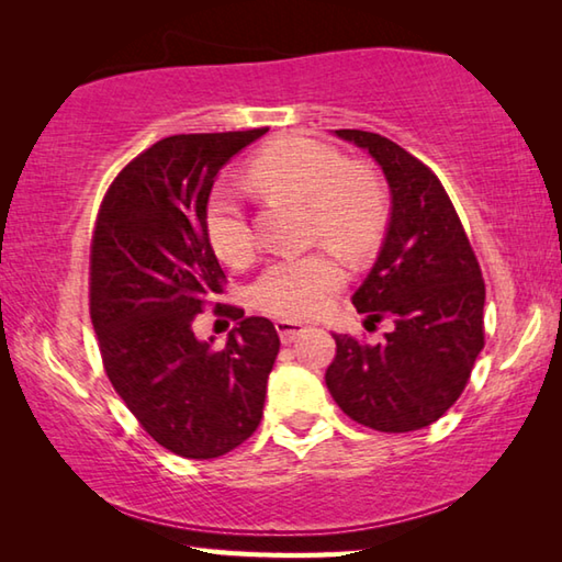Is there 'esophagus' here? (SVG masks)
<instances>
[{
	"mask_svg": "<svg viewBox=\"0 0 562 562\" xmlns=\"http://www.w3.org/2000/svg\"><path fill=\"white\" fill-rule=\"evenodd\" d=\"M274 329H278L282 345H292L294 339H300L304 331H307V327L300 325V322H292V319H278L274 322Z\"/></svg>",
	"mask_w": 562,
	"mask_h": 562,
	"instance_id": "esophagus-1",
	"label": "esophagus"
}]
</instances>
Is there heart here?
Masks as SVG:
<instances>
[{"mask_svg":"<svg viewBox=\"0 0 562 562\" xmlns=\"http://www.w3.org/2000/svg\"><path fill=\"white\" fill-rule=\"evenodd\" d=\"M247 183L265 193H290L312 205L315 237L357 258L376 243L386 221V193L369 170L351 168L337 148L312 138H284L262 148L247 166ZM205 231L217 258L245 265L255 231L240 188L223 180L205 207ZM345 284V270L329 255L282 258L265 268L252 288L255 304L284 319L317 317Z\"/></svg>","mask_w":562,"mask_h":562,"instance_id":"obj_1","label":"heart"}]
</instances>
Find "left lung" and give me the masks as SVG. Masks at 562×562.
Returning a JSON list of instances; mask_svg holds the SVG:
<instances>
[{"label":"left lung","mask_w":562,"mask_h":562,"mask_svg":"<svg viewBox=\"0 0 562 562\" xmlns=\"http://www.w3.org/2000/svg\"><path fill=\"white\" fill-rule=\"evenodd\" d=\"M335 136L367 150L386 178V233L351 304L396 327L382 345L331 335L337 357L325 382L361 426L424 429L456 404L483 349L481 268L441 180L422 160L379 133L341 128Z\"/></svg>","instance_id":"1"}]
</instances>
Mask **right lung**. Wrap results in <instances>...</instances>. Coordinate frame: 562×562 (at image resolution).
I'll use <instances>...</instances> for the list:
<instances>
[{
  "label": "right lung",
  "mask_w": 562,
  "mask_h": 562,
  "mask_svg": "<svg viewBox=\"0 0 562 562\" xmlns=\"http://www.w3.org/2000/svg\"><path fill=\"white\" fill-rule=\"evenodd\" d=\"M265 131L158 140L113 180L93 233L91 322L103 367L140 426L183 459H217L250 439L280 351L265 317H244L223 349L193 331L225 278L205 231L207 198L221 168Z\"/></svg>",
  "instance_id": "1"
}]
</instances>
